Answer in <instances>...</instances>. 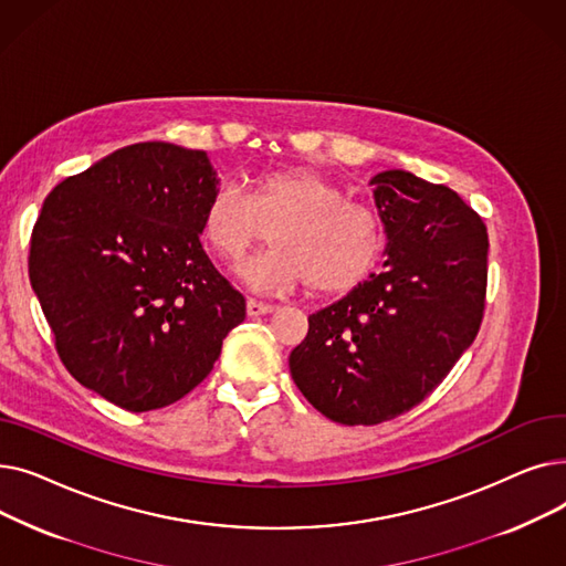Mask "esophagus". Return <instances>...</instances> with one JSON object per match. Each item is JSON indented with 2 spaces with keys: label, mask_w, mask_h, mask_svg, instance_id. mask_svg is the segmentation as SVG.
I'll list each match as a JSON object with an SVG mask.
<instances>
[{
  "label": "esophagus",
  "mask_w": 566,
  "mask_h": 566,
  "mask_svg": "<svg viewBox=\"0 0 566 566\" xmlns=\"http://www.w3.org/2000/svg\"><path fill=\"white\" fill-rule=\"evenodd\" d=\"M275 307L273 305H265V303H259V301H248V314L250 316H263V314H271Z\"/></svg>",
  "instance_id": "obj_1"
}]
</instances>
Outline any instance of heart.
I'll use <instances>...</instances> for the list:
<instances>
[{
  "mask_svg": "<svg viewBox=\"0 0 566 566\" xmlns=\"http://www.w3.org/2000/svg\"><path fill=\"white\" fill-rule=\"evenodd\" d=\"M271 229L273 245L241 265L254 289L291 291L307 282L321 295L360 286L380 259V220L310 167L256 174L248 197L218 186L201 208V238L218 259L238 263Z\"/></svg>",
  "mask_w": 566,
  "mask_h": 566,
  "instance_id": "heart-1",
  "label": "heart"
}]
</instances>
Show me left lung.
<instances>
[{
  "label": "left lung",
  "instance_id": "left-lung-1",
  "mask_svg": "<svg viewBox=\"0 0 566 566\" xmlns=\"http://www.w3.org/2000/svg\"><path fill=\"white\" fill-rule=\"evenodd\" d=\"M388 233L380 273L310 316L293 382L325 418L374 427L422 403L480 333L489 233L448 186L403 169L371 178Z\"/></svg>",
  "mask_w": 566,
  "mask_h": 566
}]
</instances>
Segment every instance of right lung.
Returning <instances> with one entry per match:
<instances>
[{
  "instance_id": "add662e5",
  "label": "right lung",
  "mask_w": 566,
  "mask_h": 566,
  "mask_svg": "<svg viewBox=\"0 0 566 566\" xmlns=\"http://www.w3.org/2000/svg\"><path fill=\"white\" fill-rule=\"evenodd\" d=\"M216 188L203 151L139 142L64 178L43 201L29 282L59 360L118 408L184 399L245 318V298L199 241Z\"/></svg>"
}]
</instances>
